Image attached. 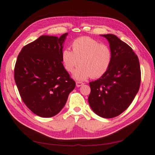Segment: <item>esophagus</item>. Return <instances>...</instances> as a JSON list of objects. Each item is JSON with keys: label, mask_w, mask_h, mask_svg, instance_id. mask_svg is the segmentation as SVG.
I'll return each mask as SVG.
<instances>
[{"label": "esophagus", "mask_w": 155, "mask_h": 155, "mask_svg": "<svg viewBox=\"0 0 155 155\" xmlns=\"http://www.w3.org/2000/svg\"><path fill=\"white\" fill-rule=\"evenodd\" d=\"M84 84V83L83 82H78V81H77L76 82V86H77V87H80V86H82Z\"/></svg>", "instance_id": "1"}]
</instances>
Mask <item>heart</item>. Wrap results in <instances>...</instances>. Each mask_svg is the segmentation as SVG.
Returning <instances> with one entry per match:
<instances>
[{
	"mask_svg": "<svg viewBox=\"0 0 155 155\" xmlns=\"http://www.w3.org/2000/svg\"><path fill=\"white\" fill-rule=\"evenodd\" d=\"M73 51L64 49L61 59L65 69L72 73L79 63L80 67L74 72L73 77L78 81H84L91 77H101L105 74L112 61V53L108 46L100 44L89 37H82L72 43Z\"/></svg>",
	"mask_w": 155,
	"mask_h": 155,
	"instance_id": "heart-1",
	"label": "heart"
}]
</instances>
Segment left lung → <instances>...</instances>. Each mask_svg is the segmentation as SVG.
<instances>
[{
    "instance_id": "obj_1",
    "label": "left lung",
    "mask_w": 155,
    "mask_h": 155,
    "mask_svg": "<svg viewBox=\"0 0 155 155\" xmlns=\"http://www.w3.org/2000/svg\"><path fill=\"white\" fill-rule=\"evenodd\" d=\"M107 39L112 61L106 73L89 83L88 103L98 116L112 118L126 110L135 98L141 83L137 56L131 47L114 34L100 35Z\"/></svg>"
}]
</instances>
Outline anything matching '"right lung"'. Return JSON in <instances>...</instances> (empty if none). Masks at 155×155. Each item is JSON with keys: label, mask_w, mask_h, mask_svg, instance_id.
Here are the masks:
<instances>
[{"label": "right lung", "mask_w": 155, "mask_h": 155, "mask_svg": "<svg viewBox=\"0 0 155 155\" xmlns=\"http://www.w3.org/2000/svg\"><path fill=\"white\" fill-rule=\"evenodd\" d=\"M67 35H41L18 56L14 79L20 95L28 108L42 117L59 113L76 85L61 59Z\"/></svg>", "instance_id": "add662e5"}]
</instances>
